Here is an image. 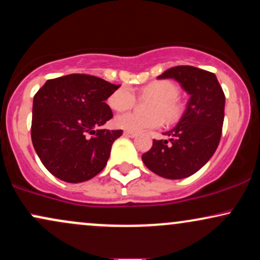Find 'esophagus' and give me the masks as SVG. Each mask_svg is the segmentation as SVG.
<instances>
[{
    "mask_svg": "<svg viewBox=\"0 0 260 260\" xmlns=\"http://www.w3.org/2000/svg\"><path fill=\"white\" fill-rule=\"evenodd\" d=\"M123 136H126V137H129V138H136L137 137V134L136 133H133V132H123Z\"/></svg>",
    "mask_w": 260,
    "mask_h": 260,
    "instance_id": "34e87169",
    "label": "esophagus"
}]
</instances>
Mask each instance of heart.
I'll return each instance as SVG.
<instances>
[{
    "mask_svg": "<svg viewBox=\"0 0 260 260\" xmlns=\"http://www.w3.org/2000/svg\"><path fill=\"white\" fill-rule=\"evenodd\" d=\"M143 96L155 98L150 106L151 115L143 116L137 112H127L115 118V126L127 132L140 133L147 129L159 128L164 118L169 123L181 117L182 106L177 98L180 95L177 85L170 80H156L140 89ZM110 107L115 111H127L136 104V95L128 86L123 85L115 90L107 99Z\"/></svg>",
    "mask_w": 260,
    "mask_h": 260,
    "instance_id": "1",
    "label": "heart"
}]
</instances>
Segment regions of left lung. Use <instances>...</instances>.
<instances>
[{
	"label": "left lung",
	"instance_id": "1",
	"mask_svg": "<svg viewBox=\"0 0 260 260\" xmlns=\"http://www.w3.org/2000/svg\"><path fill=\"white\" fill-rule=\"evenodd\" d=\"M157 78L177 80L190 98L178 123L164 133L170 139H154L142 160L154 174L181 180L196 174L215 153L221 138L225 94L215 74L193 66L172 67Z\"/></svg>",
	"mask_w": 260,
	"mask_h": 260
}]
</instances>
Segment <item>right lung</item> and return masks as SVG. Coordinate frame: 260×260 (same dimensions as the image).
Instances as JSON below:
<instances>
[{
    "mask_svg": "<svg viewBox=\"0 0 260 260\" xmlns=\"http://www.w3.org/2000/svg\"><path fill=\"white\" fill-rule=\"evenodd\" d=\"M120 85L89 74L49 79L32 101L31 142L43 165L70 183L103 171L122 131L100 129L112 118L105 100Z\"/></svg>",
    "mask_w": 260,
    "mask_h": 260,
    "instance_id": "add662e5",
    "label": "right lung"
}]
</instances>
